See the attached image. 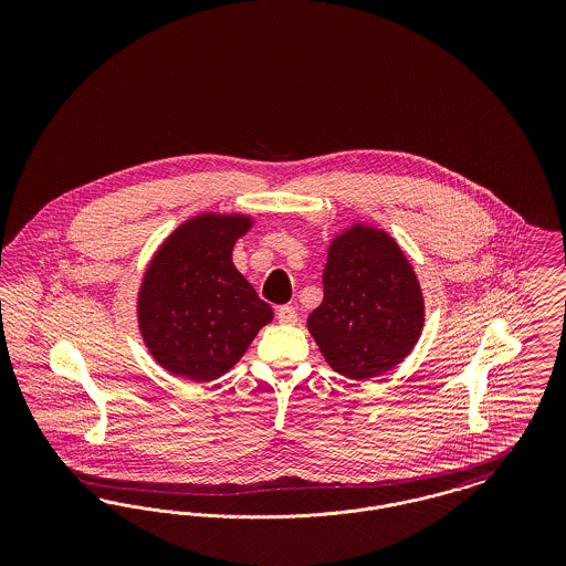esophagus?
Returning a JSON list of instances; mask_svg holds the SVG:
<instances>
[{"mask_svg":"<svg viewBox=\"0 0 566 566\" xmlns=\"http://www.w3.org/2000/svg\"><path fill=\"white\" fill-rule=\"evenodd\" d=\"M277 321H280V324H286V326L295 324L296 321H298L295 307H291V305H282V307H277Z\"/></svg>","mask_w":566,"mask_h":566,"instance_id":"34e87169","label":"esophagus"}]
</instances>
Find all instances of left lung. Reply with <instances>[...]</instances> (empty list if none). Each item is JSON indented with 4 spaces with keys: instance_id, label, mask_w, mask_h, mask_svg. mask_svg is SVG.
Here are the masks:
<instances>
[{
    "instance_id": "obj_1",
    "label": "left lung",
    "mask_w": 566,
    "mask_h": 566,
    "mask_svg": "<svg viewBox=\"0 0 566 566\" xmlns=\"http://www.w3.org/2000/svg\"><path fill=\"white\" fill-rule=\"evenodd\" d=\"M323 303L307 331L333 371L371 379L395 369L424 328V295L397 240L352 222L328 243Z\"/></svg>"
}]
</instances>
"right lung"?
I'll list each match as a JSON object with an SVG mask.
<instances>
[{
  "label": "right lung",
  "instance_id": "right-lung-1",
  "mask_svg": "<svg viewBox=\"0 0 566 566\" xmlns=\"http://www.w3.org/2000/svg\"><path fill=\"white\" fill-rule=\"evenodd\" d=\"M254 227L243 212H203L178 224L139 282L142 342L167 374L195 384L231 371L273 310L233 265V245Z\"/></svg>",
  "mask_w": 566,
  "mask_h": 566
}]
</instances>
